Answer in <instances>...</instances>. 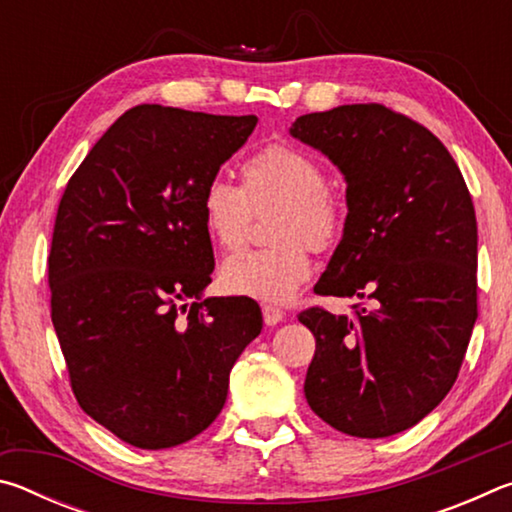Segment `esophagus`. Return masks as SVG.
Returning a JSON list of instances; mask_svg holds the SVG:
<instances>
[{"label":"esophagus","mask_w":512,"mask_h":512,"mask_svg":"<svg viewBox=\"0 0 512 512\" xmlns=\"http://www.w3.org/2000/svg\"><path fill=\"white\" fill-rule=\"evenodd\" d=\"M262 314H264V323L266 325H277L280 320H284V311L275 305H264L262 307Z\"/></svg>","instance_id":"34e87169"}]
</instances>
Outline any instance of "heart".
I'll list each match as a JSON object with an SVG mask.
<instances>
[{
  "label": "heart",
  "instance_id": "obj_1",
  "mask_svg": "<svg viewBox=\"0 0 512 512\" xmlns=\"http://www.w3.org/2000/svg\"><path fill=\"white\" fill-rule=\"evenodd\" d=\"M241 187L210 180L201 192L207 237L221 250L246 241L253 212L277 205L271 219V248L246 250L225 259V291L266 302H287L309 280L311 257L332 248L345 228L343 198L327 185V171L298 146L271 142L241 162Z\"/></svg>",
  "mask_w": 512,
  "mask_h": 512
}]
</instances>
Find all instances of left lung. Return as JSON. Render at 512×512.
Instances as JSON below:
<instances>
[{
    "label": "left lung",
    "mask_w": 512,
    "mask_h": 512,
    "mask_svg": "<svg viewBox=\"0 0 512 512\" xmlns=\"http://www.w3.org/2000/svg\"><path fill=\"white\" fill-rule=\"evenodd\" d=\"M296 140L345 176L341 244L314 291L361 300L298 320L316 339L305 397L329 427L386 438L418 424L454 386L476 323V214L445 144L381 103L302 115Z\"/></svg>",
    "instance_id": "obj_1"
}]
</instances>
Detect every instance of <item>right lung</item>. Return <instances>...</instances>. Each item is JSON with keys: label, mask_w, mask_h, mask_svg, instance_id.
<instances>
[{"label": "right lung", "mask_w": 512, "mask_h": 512, "mask_svg": "<svg viewBox=\"0 0 512 512\" xmlns=\"http://www.w3.org/2000/svg\"><path fill=\"white\" fill-rule=\"evenodd\" d=\"M255 124L142 103L103 133L60 198L51 323L76 402L133 447H176L210 427L232 366L262 332L255 300H201L214 253L198 201Z\"/></svg>", "instance_id": "1"}]
</instances>
